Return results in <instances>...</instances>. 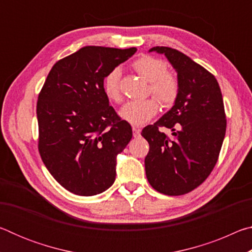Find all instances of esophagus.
Instances as JSON below:
<instances>
[{
  "instance_id": "34e87169",
  "label": "esophagus",
  "mask_w": 252,
  "mask_h": 252,
  "mask_svg": "<svg viewBox=\"0 0 252 252\" xmlns=\"http://www.w3.org/2000/svg\"><path fill=\"white\" fill-rule=\"evenodd\" d=\"M132 131H133V136H134V138H138V136H140V132H141V130H140L139 127L133 126V127H132Z\"/></svg>"
}]
</instances>
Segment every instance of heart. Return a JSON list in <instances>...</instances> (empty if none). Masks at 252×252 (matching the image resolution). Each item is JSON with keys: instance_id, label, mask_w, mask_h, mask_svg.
I'll list each match as a JSON object with an SVG mask.
<instances>
[{"instance_id": "heart-1", "label": "heart", "mask_w": 252, "mask_h": 252, "mask_svg": "<svg viewBox=\"0 0 252 252\" xmlns=\"http://www.w3.org/2000/svg\"><path fill=\"white\" fill-rule=\"evenodd\" d=\"M136 73L149 81V92H151L164 106L171 105L177 100L180 84L178 76L167 70V65L161 59L151 55H143L132 63ZM120 69L111 70L103 80V92L110 101L119 102L120 94ZM155 99L129 101L119 111V116L123 121L132 126H142L151 120L158 112Z\"/></svg>"}]
</instances>
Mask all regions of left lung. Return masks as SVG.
Returning a JSON list of instances; mask_svg holds the SVG:
<instances>
[{
    "instance_id": "8db88e82",
    "label": "left lung",
    "mask_w": 252,
    "mask_h": 252,
    "mask_svg": "<svg viewBox=\"0 0 252 252\" xmlns=\"http://www.w3.org/2000/svg\"><path fill=\"white\" fill-rule=\"evenodd\" d=\"M149 52L165 55L180 90L172 108L141 132L150 146L147 179L160 193L181 195L201 185L218 161L227 127L222 94L215 76L180 51L155 46ZM162 126L172 138L158 130Z\"/></svg>"
}]
</instances>
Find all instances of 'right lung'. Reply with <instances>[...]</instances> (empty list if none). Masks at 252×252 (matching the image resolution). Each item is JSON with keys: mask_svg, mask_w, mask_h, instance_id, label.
<instances>
[{"mask_svg": "<svg viewBox=\"0 0 252 252\" xmlns=\"http://www.w3.org/2000/svg\"><path fill=\"white\" fill-rule=\"evenodd\" d=\"M135 48L84 46L51 69L36 104L39 151L46 169L70 192L90 197L116 180L117 156L132 138L103 92V80Z\"/></svg>", "mask_w": 252, "mask_h": 252, "instance_id": "add662e5", "label": "right lung"}]
</instances>
